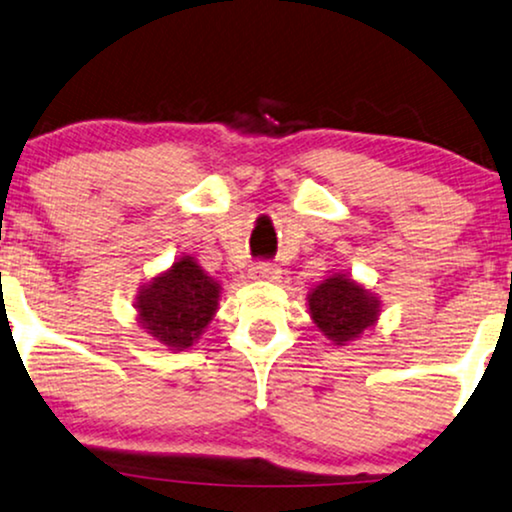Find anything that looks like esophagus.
<instances>
[{
	"mask_svg": "<svg viewBox=\"0 0 512 512\" xmlns=\"http://www.w3.org/2000/svg\"><path fill=\"white\" fill-rule=\"evenodd\" d=\"M278 274H281V269L274 262H255L250 267V276L260 278V281H271V278H278Z\"/></svg>",
	"mask_w": 512,
	"mask_h": 512,
	"instance_id": "obj_1",
	"label": "esophagus"
}]
</instances>
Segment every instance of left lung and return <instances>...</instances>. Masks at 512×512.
<instances>
[{
  "label": "left lung",
  "mask_w": 512,
  "mask_h": 512,
  "mask_svg": "<svg viewBox=\"0 0 512 512\" xmlns=\"http://www.w3.org/2000/svg\"><path fill=\"white\" fill-rule=\"evenodd\" d=\"M309 309L316 326L338 345L359 338V333L378 319V300L345 276L326 278L316 286L309 295Z\"/></svg>",
  "instance_id": "left-lung-1"
}]
</instances>
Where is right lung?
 <instances>
[{
  "instance_id": "add662e5",
  "label": "right lung",
  "mask_w": 512,
  "mask_h": 512,
  "mask_svg": "<svg viewBox=\"0 0 512 512\" xmlns=\"http://www.w3.org/2000/svg\"><path fill=\"white\" fill-rule=\"evenodd\" d=\"M219 283L203 274L191 257L174 262L167 274L141 290L139 319L153 338L172 349H186L203 333L217 309Z\"/></svg>"
}]
</instances>
